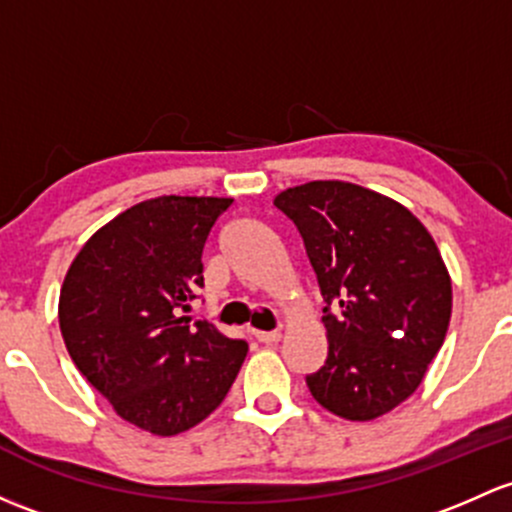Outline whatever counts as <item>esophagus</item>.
<instances>
[{
  "mask_svg": "<svg viewBox=\"0 0 512 512\" xmlns=\"http://www.w3.org/2000/svg\"><path fill=\"white\" fill-rule=\"evenodd\" d=\"M252 336H255L260 343H277L279 338H282V333L279 331H252Z\"/></svg>",
  "mask_w": 512,
  "mask_h": 512,
  "instance_id": "1",
  "label": "esophagus"
}]
</instances>
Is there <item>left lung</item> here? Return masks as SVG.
<instances>
[{
    "label": "left lung",
    "instance_id": "8db88e82",
    "mask_svg": "<svg viewBox=\"0 0 512 512\" xmlns=\"http://www.w3.org/2000/svg\"><path fill=\"white\" fill-rule=\"evenodd\" d=\"M304 240L328 338L311 395L351 422L395 410L417 390L451 319L437 242L392 198L346 181H309L274 198Z\"/></svg>",
    "mask_w": 512,
    "mask_h": 512
}]
</instances>
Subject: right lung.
Masks as SVG:
<instances>
[{
    "label": "right lung",
    "instance_id": "right-lung-1",
    "mask_svg": "<svg viewBox=\"0 0 512 512\" xmlns=\"http://www.w3.org/2000/svg\"><path fill=\"white\" fill-rule=\"evenodd\" d=\"M233 198L159 196L83 245L58 321L75 368L134 427L174 437L228 395L247 343L181 316L203 287V245Z\"/></svg>",
    "mask_w": 512,
    "mask_h": 512
}]
</instances>
